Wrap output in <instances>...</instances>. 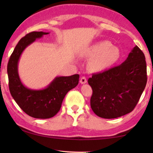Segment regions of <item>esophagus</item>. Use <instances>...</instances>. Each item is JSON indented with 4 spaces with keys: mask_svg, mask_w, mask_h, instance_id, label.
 Here are the masks:
<instances>
[{
    "mask_svg": "<svg viewBox=\"0 0 153 153\" xmlns=\"http://www.w3.org/2000/svg\"><path fill=\"white\" fill-rule=\"evenodd\" d=\"M79 82L81 83V84H85V83L87 82V79H86V77L85 76H82L81 77V79L79 80Z\"/></svg>",
    "mask_w": 153,
    "mask_h": 153,
    "instance_id": "34e87169",
    "label": "esophagus"
}]
</instances>
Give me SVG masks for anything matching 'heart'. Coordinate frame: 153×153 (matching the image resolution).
Segmentation results:
<instances>
[{
	"label": "heart",
	"mask_w": 153,
	"mask_h": 153,
	"mask_svg": "<svg viewBox=\"0 0 153 153\" xmlns=\"http://www.w3.org/2000/svg\"><path fill=\"white\" fill-rule=\"evenodd\" d=\"M87 55L92 58L90 61L89 66L92 71H98L105 69L115 64L120 58V49L113 46L108 41H101L88 51Z\"/></svg>",
	"instance_id": "heart-1"
}]
</instances>
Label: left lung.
<instances>
[{"instance_id": "obj_1", "label": "left lung", "mask_w": 153, "mask_h": 153, "mask_svg": "<svg viewBox=\"0 0 153 153\" xmlns=\"http://www.w3.org/2000/svg\"><path fill=\"white\" fill-rule=\"evenodd\" d=\"M145 56L136 46L120 65L93 74L88 82L92 89L90 106L98 117L114 119L131 112L147 82Z\"/></svg>"}]
</instances>
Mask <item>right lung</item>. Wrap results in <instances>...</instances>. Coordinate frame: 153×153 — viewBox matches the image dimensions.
Instances as JSON below:
<instances>
[{"mask_svg":"<svg viewBox=\"0 0 153 153\" xmlns=\"http://www.w3.org/2000/svg\"><path fill=\"white\" fill-rule=\"evenodd\" d=\"M48 32H32L25 35L15 46L7 65L9 87L11 94L19 107L30 117L48 119L57 113L63 98L69 90L79 82V76H61L56 78L43 90H33L24 86L18 74V61L22 52L36 38L48 34Z\"/></svg>","mask_w":153,"mask_h":153,"instance_id":"right-lung-1","label":"right lung"}]
</instances>
